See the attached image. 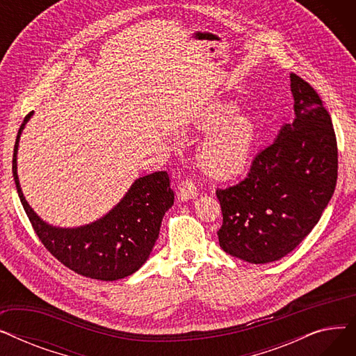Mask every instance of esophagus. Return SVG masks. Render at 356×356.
I'll return each instance as SVG.
<instances>
[{
    "label": "esophagus",
    "instance_id": "34e87169",
    "mask_svg": "<svg viewBox=\"0 0 356 356\" xmlns=\"http://www.w3.org/2000/svg\"><path fill=\"white\" fill-rule=\"evenodd\" d=\"M197 196V188L193 180H181L177 184V199L189 200Z\"/></svg>",
    "mask_w": 356,
    "mask_h": 356
}]
</instances>
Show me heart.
I'll return each instance as SVG.
<instances>
[{
  "instance_id": "1",
  "label": "heart",
  "mask_w": 356,
  "mask_h": 356,
  "mask_svg": "<svg viewBox=\"0 0 356 356\" xmlns=\"http://www.w3.org/2000/svg\"><path fill=\"white\" fill-rule=\"evenodd\" d=\"M236 111L231 102H216L202 112V128L218 127L200 149L202 167L213 177L238 175L250 161L255 143V124L247 114Z\"/></svg>"
}]
</instances>
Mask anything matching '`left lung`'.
I'll return each instance as SVG.
<instances>
[{
    "label": "left lung",
    "instance_id": "obj_1",
    "mask_svg": "<svg viewBox=\"0 0 356 356\" xmlns=\"http://www.w3.org/2000/svg\"><path fill=\"white\" fill-rule=\"evenodd\" d=\"M296 118L254 157L247 177L218 189L220 248L251 264L291 252L319 222L338 179V144L317 92L290 74Z\"/></svg>",
    "mask_w": 356,
    "mask_h": 356
}]
</instances>
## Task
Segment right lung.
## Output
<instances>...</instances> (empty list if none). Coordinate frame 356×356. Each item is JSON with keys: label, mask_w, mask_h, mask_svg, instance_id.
<instances>
[{"label": "right lung", "mask_w": 356, "mask_h": 356, "mask_svg": "<svg viewBox=\"0 0 356 356\" xmlns=\"http://www.w3.org/2000/svg\"><path fill=\"white\" fill-rule=\"evenodd\" d=\"M31 115L33 112L18 129L13 176L23 208L42 244L65 267L89 278L114 282L136 273L153 251L161 219L175 202L167 172L137 179L114 209L89 225L79 228L47 225L30 208L17 176L18 141Z\"/></svg>", "instance_id": "1"}]
</instances>
